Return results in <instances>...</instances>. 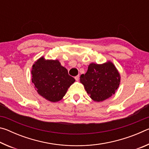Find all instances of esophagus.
<instances>
[{"label": "esophagus", "instance_id": "obj_1", "mask_svg": "<svg viewBox=\"0 0 149 149\" xmlns=\"http://www.w3.org/2000/svg\"><path fill=\"white\" fill-rule=\"evenodd\" d=\"M74 78H75V80L78 81V80H79V75H77V76H75Z\"/></svg>", "mask_w": 149, "mask_h": 149}]
</instances>
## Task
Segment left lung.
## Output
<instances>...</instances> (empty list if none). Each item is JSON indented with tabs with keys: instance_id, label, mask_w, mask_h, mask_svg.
Wrapping results in <instances>:
<instances>
[{
	"instance_id": "obj_1",
	"label": "left lung",
	"mask_w": 149,
	"mask_h": 149,
	"mask_svg": "<svg viewBox=\"0 0 149 149\" xmlns=\"http://www.w3.org/2000/svg\"><path fill=\"white\" fill-rule=\"evenodd\" d=\"M80 82L94 101H103L114 95L119 87L120 75L111 62L102 64H90L85 74L80 76Z\"/></svg>"
}]
</instances>
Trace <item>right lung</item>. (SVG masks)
<instances>
[{"mask_svg":"<svg viewBox=\"0 0 149 149\" xmlns=\"http://www.w3.org/2000/svg\"><path fill=\"white\" fill-rule=\"evenodd\" d=\"M32 82L39 94L50 102L61 100L75 79L58 60L40 58L33 65Z\"/></svg>","mask_w":149,"mask_h":149,"instance_id":"add662e5","label":"right lung"}]
</instances>
